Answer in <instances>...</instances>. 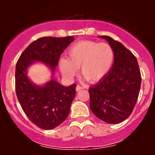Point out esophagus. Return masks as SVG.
I'll list each match as a JSON object with an SVG mask.
<instances>
[{
  "label": "esophagus",
  "instance_id": "1",
  "mask_svg": "<svg viewBox=\"0 0 155 155\" xmlns=\"http://www.w3.org/2000/svg\"><path fill=\"white\" fill-rule=\"evenodd\" d=\"M83 87H81V86H79V85H77V86H76V91H80V90H83Z\"/></svg>",
  "mask_w": 155,
  "mask_h": 155
}]
</instances>
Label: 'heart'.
Masks as SVG:
<instances>
[{
  "label": "heart",
  "mask_w": 155,
  "mask_h": 155,
  "mask_svg": "<svg viewBox=\"0 0 155 155\" xmlns=\"http://www.w3.org/2000/svg\"><path fill=\"white\" fill-rule=\"evenodd\" d=\"M68 58L60 60L59 65L65 79L71 80L81 67V74L88 81L95 83L104 77L111 68L114 51L110 44L81 41L68 51Z\"/></svg>",
  "instance_id": "1"
}]
</instances>
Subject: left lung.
I'll list each match as a JSON object with an SVG mask.
<instances>
[{
    "mask_svg": "<svg viewBox=\"0 0 155 155\" xmlns=\"http://www.w3.org/2000/svg\"><path fill=\"white\" fill-rule=\"evenodd\" d=\"M114 51V63L98 83L89 88L90 108L97 118L117 124L128 118L139 94L141 76L136 58L120 42L106 35Z\"/></svg>",
    "mask_w": 155,
    "mask_h": 155,
    "instance_id": "obj_1",
    "label": "left lung"
}]
</instances>
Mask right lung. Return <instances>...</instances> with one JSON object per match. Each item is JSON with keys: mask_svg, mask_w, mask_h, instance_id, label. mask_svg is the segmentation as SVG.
<instances>
[{"mask_svg": "<svg viewBox=\"0 0 155 155\" xmlns=\"http://www.w3.org/2000/svg\"><path fill=\"white\" fill-rule=\"evenodd\" d=\"M74 41V37H42L32 42L17 60L15 90L25 114L37 127L54 129L69 114L76 95V84L63 86L54 79L60 55ZM40 61L51 69L52 79L44 85L33 83L27 76L28 68Z\"/></svg>", "mask_w": 155, "mask_h": 155, "instance_id": "1", "label": "right lung"}]
</instances>
